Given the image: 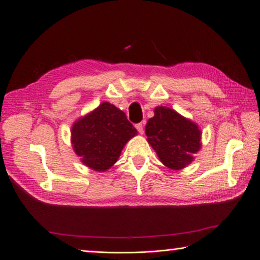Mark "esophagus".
<instances>
[{"label": "esophagus", "mask_w": 260, "mask_h": 260, "mask_svg": "<svg viewBox=\"0 0 260 260\" xmlns=\"http://www.w3.org/2000/svg\"><path fill=\"white\" fill-rule=\"evenodd\" d=\"M136 128H137V130L139 131V133H141V135H143L144 128H143V123H142V122L137 123V124H136Z\"/></svg>", "instance_id": "esophagus-1"}]
</instances>
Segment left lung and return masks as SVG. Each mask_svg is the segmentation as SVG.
<instances>
[{"mask_svg": "<svg viewBox=\"0 0 260 260\" xmlns=\"http://www.w3.org/2000/svg\"><path fill=\"white\" fill-rule=\"evenodd\" d=\"M147 142L165 166L181 170L194 160L202 147L199 124L177 113L175 109L157 106L154 117L145 125Z\"/></svg>", "mask_w": 260, "mask_h": 260, "instance_id": "obj_1", "label": "left lung"}]
</instances>
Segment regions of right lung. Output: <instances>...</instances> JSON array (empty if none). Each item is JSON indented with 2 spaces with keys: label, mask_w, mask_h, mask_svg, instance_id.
Segmentation results:
<instances>
[{
  "label": "right lung",
  "mask_w": 260,
  "mask_h": 260,
  "mask_svg": "<svg viewBox=\"0 0 260 260\" xmlns=\"http://www.w3.org/2000/svg\"><path fill=\"white\" fill-rule=\"evenodd\" d=\"M137 135L122 111L103 102L74 122L72 145L83 165L102 172L114 166L124 145Z\"/></svg>",
  "instance_id": "obj_1"
}]
</instances>
